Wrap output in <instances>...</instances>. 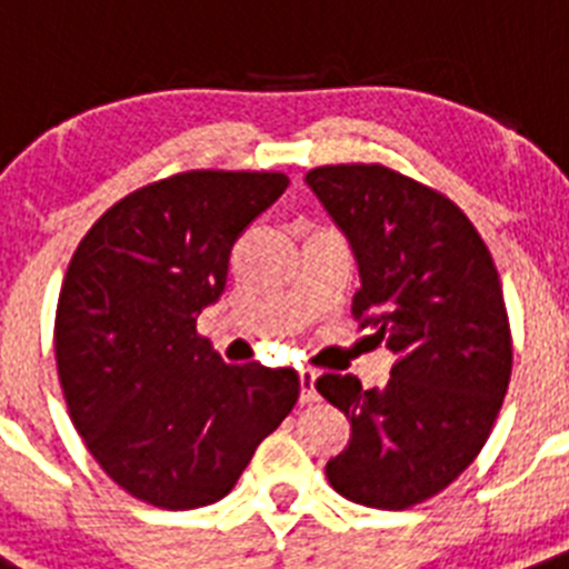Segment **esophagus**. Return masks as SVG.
<instances>
[{
    "mask_svg": "<svg viewBox=\"0 0 569 569\" xmlns=\"http://www.w3.org/2000/svg\"><path fill=\"white\" fill-rule=\"evenodd\" d=\"M315 379H318V376H315L312 370H300V402H315V399H318Z\"/></svg>",
    "mask_w": 569,
    "mask_h": 569,
    "instance_id": "34e87169",
    "label": "esophagus"
}]
</instances>
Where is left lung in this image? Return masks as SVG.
Here are the masks:
<instances>
[{
	"instance_id": "8db88e82",
	"label": "left lung",
	"mask_w": 569,
	"mask_h": 569,
	"mask_svg": "<svg viewBox=\"0 0 569 569\" xmlns=\"http://www.w3.org/2000/svg\"><path fill=\"white\" fill-rule=\"evenodd\" d=\"M307 184L356 254V321L396 352L381 390L350 373L315 381L350 419L327 477L352 503L408 509L469 469L500 413L512 336L498 269L448 196L390 167H315Z\"/></svg>"
}]
</instances>
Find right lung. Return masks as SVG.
Segmentation results:
<instances>
[{
	"label": "right lung",
	"instance_id": "right-lung-1",
	"mask_svg": "<svg viewBox=\"0 0 569 569\" xmlns=\"http://www.w3.org/2000/svg\"><path fill=\"white\" fill-rule=\"evenodd\" d=\"M286 188L283 173H176L114 202L71 257L57 376L86 448L132 498L217 503L298 402L292 367L226 365L196 332L237 237Z\"/></svg>",
	"mask_w": 569,
	"mask_h": 569
}]
</instances>
